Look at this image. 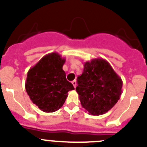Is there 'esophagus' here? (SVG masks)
<instances>
[{
    "mask_svg": "<svg viewBox=\"0 0 147 147\" xmlns=\"http://www.w3.org/2000/svg\"><path fill=\"white\" fill-rule=\"evenodd\" d=\"M73 84V85H74V88H76V80H74V81H72V82H71Z\"/></svg>",
    "mask_w": 147,
    "mask_h": 147,
    "instance_id": "1",
    "label": "esophagus"
}]
</instances>
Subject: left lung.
Listing matches in <instances>:
<instances>
[{
    "mask_svg": "<svg viewBox=\"0 0 147 147\" xmlns=\"http://www.w3.org/2000/svg\"><path fill=\"white\" fill-rule=\"evenodd\" d=\"M77 84L76 90L82 107L91 115H99L106 113L117 103L123 82L107 60L97 58L84 63Z\"/></svg>",
    "mask_w": 147,
    "mask_h": 147,
    "instance_id": "obj_1",
    "label": "left lung"
}]
</instances>
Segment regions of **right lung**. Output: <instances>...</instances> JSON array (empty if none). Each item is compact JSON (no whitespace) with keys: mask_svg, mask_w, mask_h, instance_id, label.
Listing matches in <instances>:
<instances>
[{"mask_svg":"<svg viewBox=\"0 0 147 147\" xmlns=\"http://www.w3.org/2000/svg\"><path fill=\"white\" fill-rule=\"evenodd\" d=\"M65 62L58 53H50L28 71L26 90L32 102L43 112L53 113L61 108L67 92L74 90L62 69Z\"/></svg>","mask_w":147,"mask_h":147,"instance_id":"1","label":"right lung"}]
</instances>
